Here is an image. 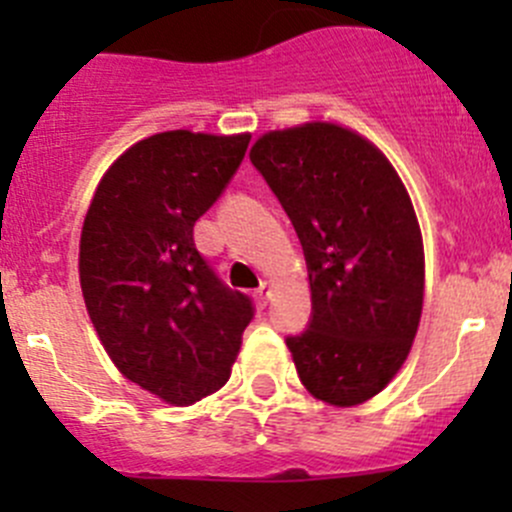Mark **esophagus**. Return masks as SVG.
<instances>
[{
  "label": "esophagus",
  "instance_id": "esophagus-1",
  "mask_svg": "<svg viewBox=\"0 0 512 512\" xmlns=\"http://www.w3.org/2000/svg\"><path fill=\"white\" fill-rule=\"evenodd\" d=\"M272 289H275V285H272V282H262L260 287L255 289V302H257V307H267V299L272 297Z\"/></svg>",
  "mask_w": 512,
  "mask_h": 512
}]
</instances>
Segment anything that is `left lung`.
Segmentation results:
<instances>
[{
    "label": "left lung",
    "mask_w": 512,
    "mask_h": 512,
    "mask_svg": "<svg viewBox=\"0 0 512 512\" xmlns=\"http://www.w3.org/2000/svg\"><path fill=\"white\" fill-rule=\"evenodd\" d=\"M250 160L292 220L312 322L287 349L314 399L349 409L399 374L423 309V237L389 158L361 133L309 121L262 133Z\"/></svg>",
    "instance_id": "obj_1"
}]
</instances>
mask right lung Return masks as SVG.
<instances>
[{"label":"right lung","instance_id":"right-lung-1","mask_svg":"<svg viewBox=\"0 0 512 512\" xmlns=\"http://www.w3.org/2000/svg\"><path fill=\"white\" fill-rule=\"evenodd\" d=\"M250 133L165 131L98 180L81 227L79 280L103 349L128 381L190 406L230 379L252 302L215 277L193 225L242 163Z\"/></svg>","mask_w":512,"mask_h":512}]
</instances>
